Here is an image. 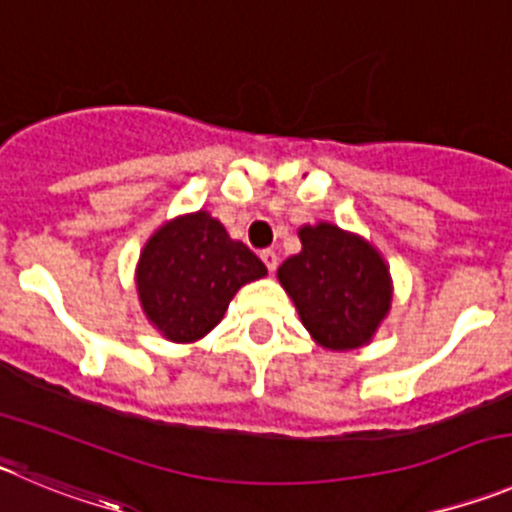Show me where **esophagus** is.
I'll return each instance as SVG.
<instances>
[{"mask_svg":"<svg viewBox=\"0 0 512 512\" xmlns=\"http://www.w3.org/2000/svg\"><path fill=\"white\" fill-rule=\"evenodd\" d=\"M261 261L266 264V269L274 274L276 266H279V256H276V251H271V248H266V251H261Z\"/></svg>","mask_w":512,"mask_h":512,"instance_id":"obj_1","label":"esophagus"}]
</instances>
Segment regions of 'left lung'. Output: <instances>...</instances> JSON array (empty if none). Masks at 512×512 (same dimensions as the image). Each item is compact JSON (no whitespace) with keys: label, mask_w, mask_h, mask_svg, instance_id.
<instances>
[{"label":"left lung","mask_w":512,"mask_h":512,"mask_svg":"<svg viewBox=\"0 0 512 512\" xmlns=\"http://www.w3.org/2000/svg\"><path fill=\"white\" fill-rule=\"evenodd\" d=\"M302 251L276 276L299 320L325 350L345 353L373 340L391 312L393 279L381 251L363 236L320 220L299 228Z\"/></svg>","instance_id":"8db88e82"}]
</instances>
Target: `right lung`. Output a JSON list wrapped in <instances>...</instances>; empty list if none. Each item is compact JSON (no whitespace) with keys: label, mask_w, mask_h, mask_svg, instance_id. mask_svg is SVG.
Wrapping results in <instances>:
<instances>
[{"label":"right lung","mask_w":512,"mask_h":512,"mask_svg":"<svg viewBox=\"0 0 512 512\" xmlns=\"http://www.w3.org/2000/svg\"><path fill=\"white\" fill-rule=\"evenodd\" d=\"M266 266L233 241L208 210L164 220L139 253V304L149 325L170 342H198L223 320L236 292L264 279Z\"/></svg>","instance_id":"right-lung-1"}]
</instances>
